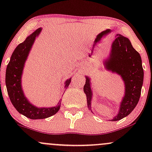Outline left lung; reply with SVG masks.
I'll return each instance as SVG.
<instances>
[{
  "instance_id": "obj_1",
  "label": "left lung",
  "mask_w": 152,
  "mask_h": 152,
  "mask_svg": "<svg viewBox=\"0 0 152 152\" xmlns=\"http://www.w3.org/2000/svg\"><path fill=\"white\" fill-rule=\"evenodd\" d=\"M105 65L108 70L121 75L125 83V96L120 104L119 111L111 120L118 121L128 116L139 102L144 80L142 58L129 40L121 34H117L112 43L109 59L106 61ZM86 78L83 91L86 95L87 106L91 110L92 92L89 78L87 76Z\"/></svg>"
}]
</instances>
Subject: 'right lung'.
Here are the masks:
<instances>
[{
	"label": "right lung",
	"instance_id": "right-lung-1",
	"mask_svg": "<svg viewBox=\"0 0 152 152\" xmlns=\"http://www.w3.org/2000/svg\"><path fill=\"white\" fill-rule=\"evenodd\" d=\"M41 31V28H38L15 48L7 66L6 73V84L10 102L20 114L31 119H43L50 117L56 114L61 107L60 102L58 105L54 107H36L26 99L21 88L20 79L24 63L27 58L35 38L38 36ZM71 78L66 81L65 87L69 86Z\"/></svg>",
	"mask_w": 152,
	"mask_h": 152
}]
</instances>
